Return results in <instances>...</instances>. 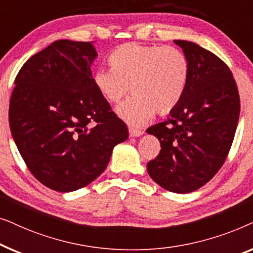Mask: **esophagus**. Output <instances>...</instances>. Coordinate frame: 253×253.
Masks as SVG:
<instances>
[{
    "instance_id": "esophagus-1",
    "label": "esophagus",
    "mask_w": 253,
    "mask_h": 253,
    "mask_svg": "<svg viewBox=\"0 0 253 253\" xmlns=\"http://www.w3.org/2000/svg\"><path fill=\"white\" fill-rule=\"evenodd\" d=\"M129 133L131 137H140L141 134L144 133L143 130H138V129H133V127H129Z\"/></svg>"
}]
</instances>
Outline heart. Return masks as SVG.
I'll return each mask as SVG.
<instances>
[{"label":"heart","mask_w":253,"mask_h":253,"mask_svg":"<svg viewBox=\"0 0 253 253\" xmlns=\"http://www.w3.org/2000/svg\"><path fill=\"white\" fill-rule=\"evenodd\" d=\"M110 69L93 72L96 91L109 103H119L133 96L117 108L131 126H143L154 112L167 115L184 98L190 81V62L178 48L160 44L126 42L107 56Z\"/></svg>","instance_id":"b5f03b06"}]
</instances>
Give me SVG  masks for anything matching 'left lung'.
<instances>
[{"mask_svg": "<svg viewBox=\"0 0 253 253\" xmlns=\"http://www.w3.org/2000/svg\"><path fill=\"white\" fill-rule=\"evenodd\" d=\"M174 42L190 62V81L170 119L146 130L160 140L147 164L154 182L188 193L211 181L226 161L240 116V94L230 69L212 51L184 40Z\"/></svg>", "mask_w": 253, "mask_h": 253, "instance_id": "obj_1", "label": "left lung"}]
</instances>
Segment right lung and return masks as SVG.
Wrapping results in <instances>:
<instances>
[{"mask_svg":"<svg viewBox=\"0 0 253 253\" xmlns=\"http://www.w3.org/2000/svg\"><path fill=\"white\" fill-rule=\"evenodd\" d=\"M92 42L58 40L29 58L9 105L13 140L34 177L58 192L82 189L105 171L129 137L92 82Z\"/></svg>","mask_w":253,"mask_h":253,"instance_id":"right-lung-1","label":"right lung"}]
</instances>
